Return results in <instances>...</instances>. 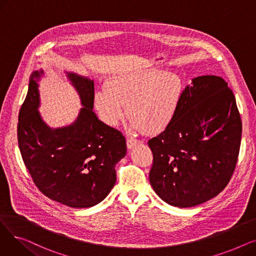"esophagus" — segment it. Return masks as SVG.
<instances>
[{
	"label": "esophagus",
	"mask_w": 256,
	"mask_h": 256,
	"mask_svg": "<svg viewBox=\"0 0 256 256\" xmlns=\"http://www.w3.org/2000/svg\"><path fill=\"white\" fill-rule=\"evenodd\" d=\"M139 143H141V141L138 140V139H136V138L130 137V136H128V137L126 138V145H128V148H132V147H134V145L139 144Z\"/></svg>",
	"instance_id": "34e87169"
}]
</instances>
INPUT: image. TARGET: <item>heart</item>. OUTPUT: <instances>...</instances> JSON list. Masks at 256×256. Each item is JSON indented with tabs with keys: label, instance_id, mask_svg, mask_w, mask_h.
Returning a JSON list of instances; mask_svg holds the SVG:
<instances>
[{
	"label": "heart",
	"instance_id": "b5f03b06",
	"mask_svg": "<svg viewBox=\"0 0 256 256\" xmlns=\"http://www.w3.org/2000/svg\"><path fill=\"white\" fill-rule=\"evenodd\" d=\"M182 93L180 74L152 68L113 76L106 88L96 93L94 102L106 124L116 126L124 118L126 104L134 128L156 132L173 120Z\"/></svg>",
	"mask_w": 256,
	"mask_h": 256
}]
</instances>
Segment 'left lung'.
Returning a JSON list of instances; mask_svg holds the SVG:
<instances>
[{"instance_id":"left-lung-1","label":"left lung","mask_w":256,"mask_h":256,"mask_svg":"<svg viewBox=\"0 0 256 256\" xmlns=\"http://www.w3.org/2000/svg\"><path fill=\"white\" fill-rule=\"evenodd\" d=\"M242 120L232 90L217 76L192 80L166 128L148 141L150 182L165 202L190 208L230 182L240 152Z\"/></svg>"}]
</instances>
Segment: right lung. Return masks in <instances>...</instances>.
I'll list each match as a JSON object with an SVG mask.
<instances>
[{
  "instance_id": "1",
  "label": "right lung",
  "mask_w": 256,
  "mask_h": 256,
  "mask_svg": "<svg viewBox=\"0 0 256 256\" xmlns=\"http://www.w3.org/2000/svg\"><path fill=\"white\" fill-rule=\"evenodd\" d=\"M42 74H31L18 114V141L24 166L38 190L50 199L74 208L93 206L115 184V165L126 154V138L92 111L93 80L74 74L68 76L84 108L72 126L50 130L37 111Z\"/></svg>"
}]
</instances>
